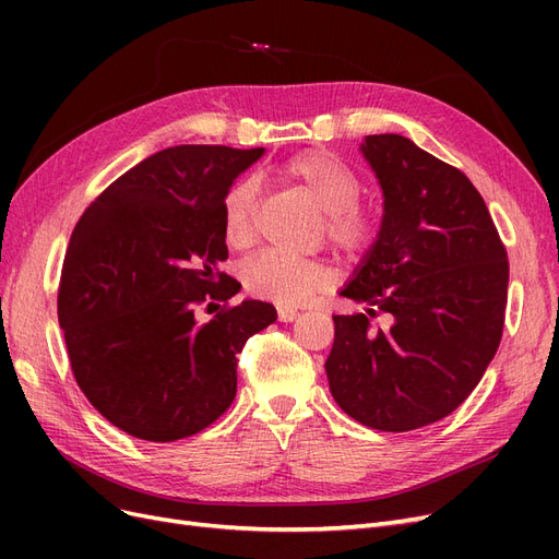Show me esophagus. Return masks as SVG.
<instances>
[{"instance_id":"obj_1","label":"esophagus","mask_w":559,"mask_h":559,"mask_svg":"<svg viewBox=\"0 0 559 559\" xmlns=\"http://www.w3.org/2000/svg\"><path fill=\"white\" fill-rule=\"evenodd\" d=\"M298 317L296 308H277V319L280 321H294Z\"/></svg>"}]
</instances>
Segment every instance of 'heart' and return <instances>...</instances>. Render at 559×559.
Listing matches in <instances>:
<instances>
[{
    "label": "heart",
    "instance_id": "b5f03b06",
    "mask_svg": "<svg viewBox=\"0 0 559 559\" xmlns=\"http://www.w3.org/2000/svg\"><path fill=\"white\" fill-rule=\"evenodd\" d=\"M280 177L306 191L326 212V238L347 257H361L378 238V222L359 205L361 179L341 158L324 148H310L280 165ZM261 183L245 175L235 179L222 200L224 238L230 249H245L257 235V210ZM331 284V270L319 259H296L280 251H263L242 267L247 294L296 306Z\"/></svg>",
    "mask_w": 559,
    "mask_h": 559
}]
</instances>
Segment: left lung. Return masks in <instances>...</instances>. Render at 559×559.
I'll return each instance as SVG.
<instances>
[{
  "instance_id": "obj_1",
  "label": "left lung",
  "mask_w": 559,
  "mask_h": 559,
  "mask_svg": "<svg viewBox=\"0 0 559 559\" xmlns=\"http://www.w3.org/2000/svg\"><path fill=\"white\" fill-rule=\"evenodd\" d=\"M361 151L384 214L376 245L341 292L368 308L333 314L326 376L349 417L378 431H411L460 408L495 359L509 259L462 170L401 134H368ZM380 311L386 330L369 321Z\"/></svg>"
}]
</instances>
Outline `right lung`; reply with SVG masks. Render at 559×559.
I'll use <instances>...</instances> for the list:
<instances>
[{
  "label": "right lung",
  "instance_id": "right-lung-1",
  "mask_svg": "<svg viewBox=\"0 0 559 559\" xmlns=\"http://www.w3.org/2000/svg\"><path fill=\"white\" fill-rule=\"evenodd\" d=\"M263 148L181 144L118 177L83 212L64 253L58 321L76 384L114 427L170 443L222 417L238 354L277 319L261 300L228 306L240 282L222 200ZM224 301L210 322L197 310Z\"/></svg>",
  "mask_w": 559,
  "mask_h": 559
}]
</instances>
